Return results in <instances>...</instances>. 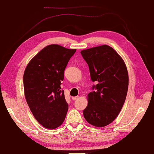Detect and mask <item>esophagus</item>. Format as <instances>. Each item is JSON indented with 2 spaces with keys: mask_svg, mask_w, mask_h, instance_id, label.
<instances>
[{
  "mask_svg": "<svg viewBox=\"0 0 154 154\" xmlns=\"http://www.w3.org/2000/svg\"><path fill=\"white\" fill-rule=\"evenodd\" d=\"M78 98H79V97H78V96H76V97H72V100L75 101V100H77Z\"/></svg>",
  "mask_w": 154,
  "mask_h": 154,
  "instance_id": "34e87169",
  "label": "esophagus"
}]
</instances>
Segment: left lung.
<instances>
[{"instance_id": "obj_1", "label": "left lung", "mask_w": 154, "mask_h": 154, "mask_svg": "<svg viewBox=\"0 0 154 154\" xmlns=\"http://www.w3.org/2000/svg\"><path fill=\"white\" fill-rule=\"evenodd\" d=\"M90 70L94 85L88 95V103L83 111L88 122L97 127L113 121L120 112L128 88V75L124 60L108 45L81 51Z\"/></svg>"}]
</instances>
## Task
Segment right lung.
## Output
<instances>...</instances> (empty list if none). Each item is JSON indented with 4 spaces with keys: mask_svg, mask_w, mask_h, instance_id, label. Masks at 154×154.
Segmentation results:
<instances>
[{
    "mask_svg": "<svg viewBox=\"0 0 154 154\" xmlns=\"http://www.w3.org/2000/svg\"><path fill=\"white\" fill-rule=\"evenodd\" d=\"M76 49L53 44L45 47L30 60L23 74L27 103L34 117L46 128L63 124L68 105L60 85L64 71Z\"/></svg>",
    "mask_w": 154,
    "mask_h": 154,
    "instance_id": "add662e5",
    "label": "right lung"
}]
</instances>
